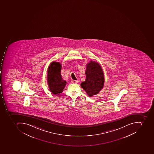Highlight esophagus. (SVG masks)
Instances as JSON below:
<instances>
[{"instance_id": "1", "label": "esophagus", "mask_w": 154, "mask_h": 154, "mask_svg": "<svg viewBox=\"0 0 154 154\" xmlns=\"http://www.w3.org/2000/svg\"><path fill=\"white\" fill-rule=\"evenodd\" d=\"M72 83H77L78 82V81H75V80H72Z\"/></svg>"}]
</instances>
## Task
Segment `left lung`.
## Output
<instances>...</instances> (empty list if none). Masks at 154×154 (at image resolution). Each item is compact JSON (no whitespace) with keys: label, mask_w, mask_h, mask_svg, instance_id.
<instances>
[{"label":"left lung","mask_w":154,"mask_h":154,"mask_svg":"<svg viewBox=\"0 0 154 154\" xmlns=\"http://www.w3.org/2000/svg\"><path fill=\"white\" fill-rule=\"evenodd\" d=\"M86 78L81 86L90 97L98 94L104 85V75L100 65L94 61H91L86 65L85 71Z\"/></svg>","instance_id":"obj_1"}]
</instances>
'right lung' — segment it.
Listing matches in <instances>:
<instances>
[{
    "instance_id": "obj_1",
    "label": "right lung",
    "mask_w": 154,
    "mask_h": 154,
    "mask_svg": "<svg viewBox=\"0 0 154 154\" xmlns=\"http://www.w3.org/2000/svg\"><path fill=\"white\" fill-rule=\"evenodd\" d=\"M61 63L57 62H53L48 66L47 82L49 90L54 95L62 93L66 84L61 75Z\"/></svg>"
}]
</instances>
